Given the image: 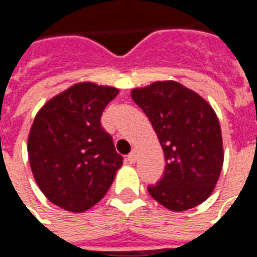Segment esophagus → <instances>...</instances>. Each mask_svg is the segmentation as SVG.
<instances>
[{
  "label": "esophagus",
  "instance_id": "34e87169",
  "mask_svg": "<svg viewBox=\"0 0 257 257\" xmlns=\"http://www.w3.org/2000/svg\"><path fill=\"white\" fill-rule=\"evenodd\" d=\"M136 157H138V154H136V151H131L128 154V157H126V161L129 162V164H135V161H136Z\"/></svg>",
  "mask_w": 257,
  "mask_h": 257
}]
</instances>
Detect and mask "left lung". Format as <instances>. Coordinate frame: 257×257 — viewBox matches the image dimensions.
<instances>
[{
	"label": "left lung",
	"instance_id": "1",
	"mask_svg": "<svg viewBox=\"0 0 257 257\" xmlns=\"http://www.w3.org/2000/svg\"><path fill=\"white\" fill-rule=\"evenodd\" d=\"M132 99L150 119L165 157V172L149 184L153 198L175 212L208 198L223 167L220 123L213 108L175 81L132 90Z\"/></svg>",
	"mask_w": 257,
	"mask_h": 257
}]
</instances>
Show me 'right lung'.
<instances>
[{
    "label": "right lung",
    "instance_id": "add662e5",
    "mask_svg": "<svg viewBox=\"0 0 257 257\" xmlns=\"http://www.w3.org/2000/svg\"><path fill=\"white\" fill-rule=\"evenodd\" d=\"M118 95L111 86L81 82L55 96L37 114L29 136V160L38 187L51 202L84 212L110 189L122 165L103 110Z\"/></svg>",
    "mask_w": 257,
    "mask_h": 257
}]
</instances>
